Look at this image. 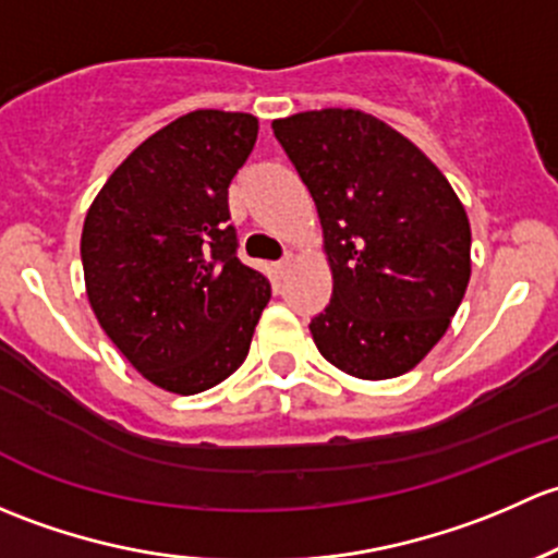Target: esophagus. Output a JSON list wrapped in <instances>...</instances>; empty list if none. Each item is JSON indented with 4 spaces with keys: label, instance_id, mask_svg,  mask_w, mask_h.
Segmentation results:
<instances>
[{
    "label": "esophagus",
    "instance_id": "34e87169",
    "mask_svg": "<svg viewBox=\"0 0 558 558\" xmlns=\"http://www.w3.org/2000/svg\"><path fill=\"white\" fill-rule=\"evenodd\" d=\"M290 263H292V255H284V257H281V260L277 263V266H274V268H277L279 277L287 271V268H290Z\"/></svg>",
    "mask_w": 558,
    "mask_h": 558
}]
</instances>
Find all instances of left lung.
Wrapping results in <instances>:
<instances>
[{
    "mask_svg": "<svg viewBox=\"0 0 558 558\" xmlns=\"http://www.w3.org/2000/svg\"><path fill=\"white\" fill-rule=\"evenodd\" d=\"M317 204L332 298L312 319L319 354L349 376H403L449 330L470 281V222L438 166L360 109L274 120Z\"/></svg>",
    "mask_w": 558,
    "mask_h": 558,
    "instance_id": "left-lung-1",
    "label": "left lung"
}]
</instances>
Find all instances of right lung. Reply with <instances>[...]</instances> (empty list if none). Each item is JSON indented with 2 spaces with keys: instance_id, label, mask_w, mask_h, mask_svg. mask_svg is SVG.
Wrapping results in <instances>:
<instances>
[{
  "instance_id": "obj_1",
  "label": "right lung",
  "mask_w": 558,
  "mask_h": 558,
  "mask_svg": "<svg viewBox=\"0 0 558 558\" xmlns=\"http://www.w3.org/2000/svg\"><path fill=\"white\" fill-rule=\"evenodd\" d=\"M257 140L246 112L195 109L142 142L85 215L90 308L147 381L195 395L246 360L271 284L236 257L228 185Z\"/></svg>"
}]
</instances>
